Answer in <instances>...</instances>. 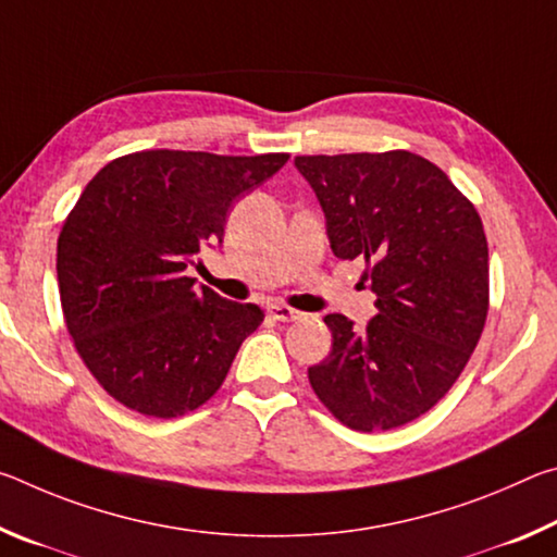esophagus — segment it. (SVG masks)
<instances>
[{
    "label": "esophagus",
    "instance_id": "1",
    "mask_svg": "<svg viewBox=\"0 0 557 557\" xmlns=\"http://www.w3.org/2000/svg\"><path fill=\"white\" fill-rule=\"evenodd\" d=\"M268 312L272 319H277V322H297V319L305 317L301 312H297V309H292L287 305H270Z\"/></svg>",
    "mask_w": 557,
    "mask_h": 557
}]
</instances>
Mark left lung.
<instances>
[{"label":"left lung","instance_id":"8db88e82","mask_svg":"<svg viewBox=\"0 0 557 557\" xmlns=\"http://www.w3.org/2000/svg\"><path fill=\"white\" fill-rule=\"evenodd\" d=\"M295 166L314 188L334 256L366 262L379 309L363 329L324 317L332 351L309 383L346 428H400L445 398L482 336V219L440 166L405 149L297 157Z\"/></svg>","mask_w":557,"mask_h":557}]
</instances>
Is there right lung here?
I'll list each match as a JSON object with an SVG mask.
<instances>
[{
    "label": "right lung",
    "instance_id": "obj_1",
    "mask_svg": "<svg viewBox=\"0 0 557 557\" xmlns=\"http://www.w3.org/2000/svg\"><path fill=\"white\" fill-rule=\"evenodd\" d=\"M287 159L149 149L83 188L55 252L61 307L83 363L125 408L166 420L221 388L265 312L196 287L186 268Z\"/></svg>",
    "mask_w": 557,
    "mask_h": 557
}]
</instances>
